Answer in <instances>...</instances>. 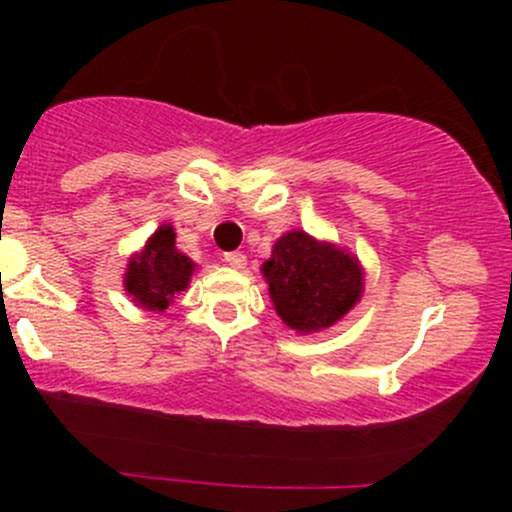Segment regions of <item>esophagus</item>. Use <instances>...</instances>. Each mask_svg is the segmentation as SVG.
<instances>
[{"label":"esophagus","instance_id":"1","mask_svg":"<svg viewBox=\"0 0 512 512\" xmlns=\"http://www.w3.org/2000/svg\"><path fill=\"white\" fill-rule=\"evenodd\" d=\"M223 260H226L228 264H231L233 269H243L245 264H248V257H245L243 252H238V250H233V252H226V255H223Z\"/></svg>","mask_w":512,"mask_h":512}]
</instances>
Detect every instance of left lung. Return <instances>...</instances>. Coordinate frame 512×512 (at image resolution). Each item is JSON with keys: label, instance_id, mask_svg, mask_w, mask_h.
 Here are the masks:
<instances>
[{"label": "left lung", "instance_id": "1", "mask_svg": "<svg viewBox=\"0 0 512 512\" xmlns=\"http://www.w3.org/2000/svg\"><path fill=\"white\" fill-rule=\"evenodd\" d=\"M276 313L296 332H315L344 317L361 298L363 276L354 257L317 243L303 231L276 240L264 262Z\"/></svg>", "mask_w": 512, "mask_h": 512}]
</instances>
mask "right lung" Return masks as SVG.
<instances>
[{
    "label": "right lung",
    "mask_w": 512,
    "mask_h": 512,
    "mask_svg": "<svg viewBox=\"0 0 512 512\" xmlns=\"http://www.w3.org/2000/svg\"><path fill=\"white\" fill-rule=\"evenodd\" d=\"M195 264L175 248L173 226H161L149 238L142 255L132 257L125 274V289L149 310H166L178 291H185Z\"/></svg>",
    "instance_id": "obj_1"
}]
</instances>
